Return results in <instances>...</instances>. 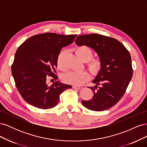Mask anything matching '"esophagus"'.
<instances>
[{
	"instance_id": "obj_1",
	"label": "esophagus",
	"mask_w": 147,
	"mask_h": 147,
	"mask_svg": "<svg viewBox=\"0 0 147 147\" xmlns=\"http://www.w3.org/2000/svg\"><path fill=\"white\" fill-rule=\"evenodd\" d=\"M72 88H74V89H80L81 88L80 87V86H72Z\"/></svg>"
}]
</instances>
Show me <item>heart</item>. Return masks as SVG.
I'll return each mask as SVG.
<instances>
[{
  "mask_svg": "<svg viewBox=\"0 0 147 147\" xmlns=\"http://www.w3.org/2000/svg\"><path fill=\"white\" fill-rule=\"evenodd\" d=\"M75 53L82 61L84 62L88 61V67L92 73H96L99 71L101 66V62L98 58L91 57L92 52L90 48L86 46H80L75 48ZM65 57V51H62L58 56L57 59V65L61 70H65L64 61ZM90 78V74L86 71L74 70L70 71L63 75V80L66 83L74 85L80 86L88 81Z\"/></svg>",
  "mask_w": 147,
  "mask_h": 147,
  "instance_id": "heart-1",
  "label": "heart"
}]
</instances>
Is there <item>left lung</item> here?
<instances>
[{"label": "left lung", "instance_id": "8db88e82", "mask_svg": "<svg viewBox=\"0 0 147 147\" xmlns=\"http://www.w3.org/2000/svg\"><path fill=\"white\" fill-rule=\"evenodd\" d=\"M78 46L93 49L101 62L100 69L89 87L94 96L89 100H82L86 108L104 111L112 107L124 94L132 77L129 52L117 39L97 34L79 35L75 40Z\"/></svg>", "mask_w": 147, "mask_h": 147}]
</instances>
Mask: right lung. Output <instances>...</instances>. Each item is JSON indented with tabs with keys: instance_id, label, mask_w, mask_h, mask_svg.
Wrapping results in <instances>:
<instances>
[{
	"instance_id": "add662e5",
	"label": "right lung",
	"mask_w": 147,
	"mask_h": 147,
	"mask_svg": "<svg viewBox=\"0 0 147 147\" xmlns=\"http://www.w3.org/2000/svg\"><path fill=\"white\" fill-rule=\"evenodd\" d=\"M77 35L45 33L34 35L19 47L11 65L16 86L24 100L41 109L54 107L62 92L72 86L56 81L52 86L47 79L57 80L56 68L62 48L72 43Z\"/></svg>"
}]
</instances>
